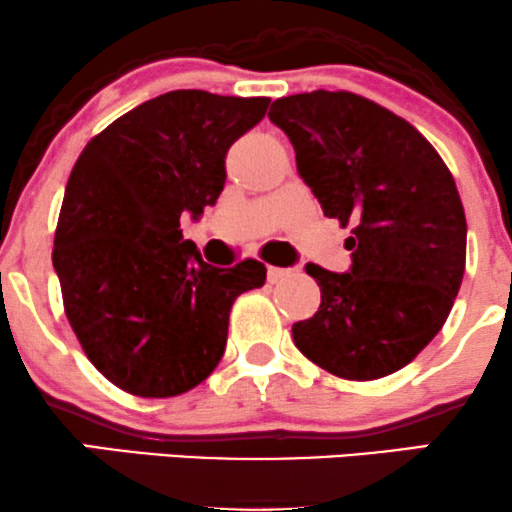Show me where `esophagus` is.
I'll list each match as a JSON object with an SVG mask.
<instances>
[{"mask_svg":"<svg viewBox=\"0 0 512 512\" xmlns=\"http://www.w3.org/2000/svg\"><path fill=\"white\" fill-rule=\"evenodd\" d=\"M291 276V269H284V267H269L267 269V281L269 284H279V281L289 279Z\"/></svg>","mask_w":512,"mask_h":512,"instance_id":"esophagus-1","label":"esophagus"}]
</instances>
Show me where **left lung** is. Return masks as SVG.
I'll return each instance as SVG.
<instances>
[{"label": "left lung", "instance_id": "8db88e82", "mask_svg": "<svg viewBox=\"0 0 512 512\" xmlns=\"http://www.w3.org/2000/svg\"><path fill=\"white\" fill-rule=\"evenodd\" d=\"M269 120L325 216L354 233L349 272L305 267L322 301L293 342L337 378H385L436 337L460 291L467 219L452 173L419 129L356 93L279 98Z\"/></svg>", "mask_w": 512, "mask_h": 512}]
</instances>
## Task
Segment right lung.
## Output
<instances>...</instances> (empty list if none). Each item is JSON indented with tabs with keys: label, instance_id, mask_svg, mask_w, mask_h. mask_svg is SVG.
<instances>
[{
	"label": "right lung",
	"instance_id": "1",
	"mask_svg": "<svg viewBox=\"0 0 512 512\" xmlns=\"http://www.w3.org/2000/svg\"><path fill=\"white\" fill-rule=\"evenodd\" d=\"M269 98L170 91L108 125L69 175L52 264L81 349L137 397H175L219 366L228 315L267 267L219 269L182 240L226 182V154L267 113Z\"/></svg>",
	"mask_w": 512,
	"mask_h": 512
}]
</instances>
